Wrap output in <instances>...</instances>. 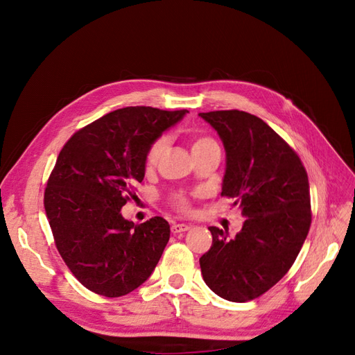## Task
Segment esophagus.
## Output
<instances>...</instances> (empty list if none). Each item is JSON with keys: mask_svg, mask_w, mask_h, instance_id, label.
I'll list each match as a JSON object with an SVG mask.
<instances>
[{"mask_svg": "<svg viewBox=\"0 0 355 355\" xmlns=\"http://www.w3.org/2000/svg\"><path fill=\"white\" fill-rule=\"evenodd\" d=\"M188 230H191V225H188V223H175L173 227H171V232L173 234H180V232H185Z\"/></svg>", "mask_w": 355, "mask_h": 355, "instance_id": "1", "label": "esophagus"}]
</instances>
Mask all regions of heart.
Returning <instances> with one entry per match:
<instances>
[{
    "label": "heart",
    "mask_w": 355,
    "mask_h": 355,
    "mask_svg": "<svg viewBox=\"0 0 355 355\" xmlns=\"http://www.w3.org/2000/svg\"><path fill=\"white\" fill-rule=\"evenodd\" d=\"M210 144H213V141H211L210 137H197L196 141H194V144H192V151H194V149L202 148V146H207ZM166 145H167V139L166 137H159L153 144V146L149 148V151L146 154V166L148 167H153V166L157 164V161L159 159L161 154L164 153Z\"/></svg>",
    "instance_id": "1"
}]
</instances>
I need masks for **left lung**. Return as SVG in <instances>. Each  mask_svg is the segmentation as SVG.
Segmentation results:
<instances>
[{
	"mask_svg": "<svg viewBox=\"0 0 355 355\" xmlns=\"http://www.w3.org/2000/svg\"><path fill=\"white\" fill-rule=\"evenodd\" d=\"M198 115L225 148L222 196L234 198L245 219L235 237L209 228L213 243L200 257L201 274L218 296L247 302L280 282L302 249L311 225L308 175L293 149L256 115Z\"/></svg>",
	"mask_w": 355,
	"mask_h": 355,
	"instance_id": "8db88e82",
	"label": "left lung"
}]
</instances>
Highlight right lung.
Returning <instances> with one entry per match:
<instances>
[{"mask_svg":"<svg viewBox=\"0 0 355 355\" xmlns=\"http://www.w3.org/2000/svg\"><path fill=\"white\" fill-rule=\"evenodd\" d=\"M127 106L75 133L62 148L44 194L58 250L75 278L92 292L118 297L142 286L170 239V225L123 218L135 185L145 178L146 154L187 115Z\"/></svg>","mask_w":355,"mask_h":355,"instance_id":"add662e5","label":"right lung"}]
</instances>
